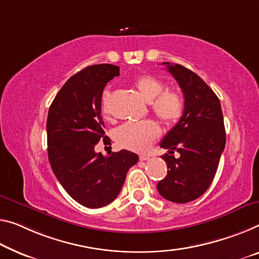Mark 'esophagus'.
<instances>
[{
  "label": "esophagus",
  "instance_id": "1",
  "mask_svg": "<svg viewBox=\"0 0 259 259\" xmlns=\"http://www.w3.org/2000/svg\"><path fill=\"white\" fill-rule=\"evenodd\" d=\"M149 156H146V155H141L140 156V161H148Z\"/></svg>",
  "mask_w": 259,
  "mask_h": 259
}]
</instances>
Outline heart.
Instances as JSON below:
<instances>
[{
  "label": "heart",
  "mask_w": 259,
  "mask_h": 259,
  "mask_svg": "<svg viewBox=\"0 0 259 259\" xmlns=\"http://www.w3.org/2000/svg\"><path fill=\"white\" fill-rule=\"evenodd\" d=\"M135 87L147 102H150L153 112L165 124H176L180 121L185 111V102L182 95L171 89H164L161 79L146 74L137 77ZM110 91L105 89L102 94V110L109 112ZM160 135V127L154 120L127 121L118 127L116 131V140L124 148L146 152Z\"/></svg>",
  "instance_id": "obj_1"
}]
</instances>
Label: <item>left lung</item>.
<instances>
[{"label": "left lung", "instance_id": "1", "mask_svg": "<svg viewBox=\"0 0 259 259\" xmlns=\"http://www.w3.org/2000/svg\"><path fill=\"white\" fill-rule=\"evenodd\" d=\"M162 65L180 84L185 111L160 143L169 150L161 156L168 174L157 190L166 200L185 204L202 196L215 176L226 145L224 116L218 96L196 73L177 63ZM174 151L180 156L175 158Z\"/></svg>", "mask_w": 259, "mask_h": 259}]
</instances>
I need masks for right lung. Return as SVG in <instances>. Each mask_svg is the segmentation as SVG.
<instances>
[{
  "instance_id": "add662e5",
  "label": "right lung",
  "mask_w": 259,
  "mask_h": 259,
  "mask_svg": "<svg viewBox=\"0 0 259 259\" xmlns=\"http://www.w3.org/2000/svg\"><path fill=\"white\" fill-rule=\"evenodd\" d=\"M118 75L119 67L109 63L87 67L63 84L49 110L47 153L52 170L66 192L89 208L113 201L127 171L139 160L125 149L109 156L95 152L99 140H109L101 101L106 83Z\"/></svg>"
}]
</instances>
